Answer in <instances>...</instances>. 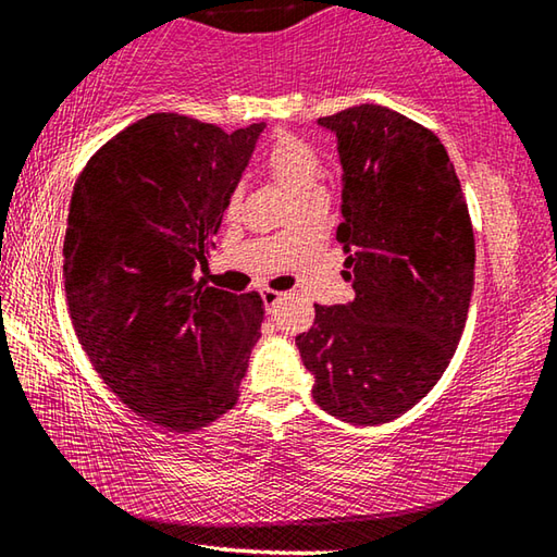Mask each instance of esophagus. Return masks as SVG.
Listing matches in <instances>:
<instances>
[{
	"label": "esophagus",
	"instance_id": "obj_1",
	"mask_svg": "<svg viewBox=\"0 0 557 557\" xmlns=\"http://www.w3.org/2000/svg\"><path fill=\"white\" fill-rule=\"evenodd\" d=\"M287 295L285 292H277V289H262V299H265V307L270 309V312H275L277 305L282 299H285Z\"/></svg>",
	"mask_w": 557,
	"mask_h": 557
}]
</instances>
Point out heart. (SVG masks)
I'll return each instance as SVG.
<instances>
[{"mask_svg": "<svg viewBox=\"0 0 557 557\" xmlns=\"http://www.w3.org/2000/svg\"><path fill=\"white\" fill-rule=\"evenodd\" d=\"M262 169L295 206L322 199V184L326 176L324 157L305 137L280 132L262 154ZM235 201H238V191L231 194L228 206H235Z\"/></svg>", "mask_w": 557, "mask_h": 557, "instance_id": "obj_1", "label": "heart"}]
</instances>
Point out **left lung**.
I'll use <instances>...</instances> for the list:
<instances>
[{
	"label": "left lung",
	"mask_w": 557,
	"mask_h": 557,
	"mask_svg": "<svg viewBox=\"0 0 557 557\" xmlns=\"http://www.w3.org/2000/svg\"><path fill=\"white\" fill-rule=\"evenodd\" d=\"M319 125L344 164V307L314 305L297 336L314 400L356 425L400 418L447 371L474 289V228L435 132L383 106H356Z\"/></svg>",
	"instance_id": "8db88e82"
}]
</instances>
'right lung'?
Masks as SVG:
<instances>
[{
	"mask_svg": "<svg viewBox=\"0 0 557 557\" xmlns=\"http://www.w3.org/2000/svg\"><path fill=\"white\" fill-rule=\"evenodd\" d=\"M265 122L223 132L154 112L108 139L73 186L63 243L69 312L108 388L174 432L240 398L265 301L196 282Z\"/></svg>",
	"mask_w": 557,
	"mask_h": 557,
	"instance_id": "obj_1",
	"label": "right lung"
}]
</instances>
